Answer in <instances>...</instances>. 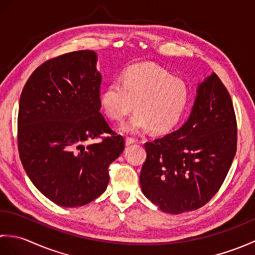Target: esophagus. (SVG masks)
Returning <instances> with one entry per match:
<instances>
[{"instance_id": "34e87169", "label": "esophagus", "mask_w": 255, "mask_h": 255, "mask_svg": "<svg viewBox=\"0 0 255 255\" xmlns=\"http://www.w3.org/2000/svg\"><path fill=\"white\" fill-rule=\"evenodd\" d=\"M134 142H137V139L131 138V137H127V138H126V144H127V145L132 144V143H134Z\"/></svg>"}]
</instances>
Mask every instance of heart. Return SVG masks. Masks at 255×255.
Returning <instances> with one entry per match:
<instances>
[{
	"mask_svg": "<svg viewBox=\"0 0 255 255\" xmlns=\"http://www.w3.org/2000/svg\"><path fill=\"white\" fill-rule=\"evenodd\" d=\"M136 104L134 105V103ZM100 103L107 117L121 122L136 107V113L123 125V130L138 132L150 127L156 133L174 128L189 103L187 84L153 63L129 67L121 81L103 90Z\"/></svg>",
	"mask_w": 255,
	"mask_h": 255,
	"instance_id": "b5f03b06",
	"label": "heart"
}]
</instances>
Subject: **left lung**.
<instances>
[{"label":"left lung","instance_id":"left-lung-1","mask_svg":"<svg viewBox=\"0 0 255 255\" xmlns=\"http://www.w3.org/2000/svg\"><path fill=\"white\" fill-rule=\"evenodd\" d=\"M231 96L213 73L198 86L191 116L181 128L145 142L140 172L144 196L169 214L196 210L215 196L237 151Z\"/></svg>","mask_w":255,"mask_h":255}]
</instances>
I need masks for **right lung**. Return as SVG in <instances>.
Segmentation results:
<instances>
[{
    "label": "right lung",
    "mask_w": 255,
    "mask_h": 255,
    "mask_svg": "<svg viewBox=\"0 0 255 255\" xmlns=\"http://www.w3.org/2000/svg\"><path fill=\"white\" fill-rule=\"evenodd\" d=\"M95 66L93 50L64 53L40 64L21 91V164L38 191L63 207L86 205L104 193L108 167L125 148L124 137L100 113L102 75ZM97 137L102 141L84 145Z\"/></svg>",
    "instance_id": "right-lung-1"
}]
</instances>
